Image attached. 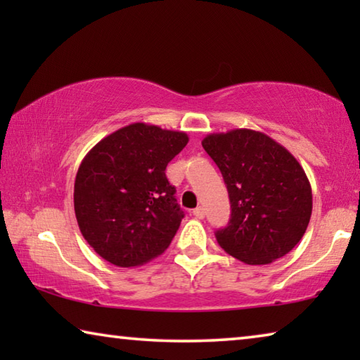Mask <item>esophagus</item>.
I'll return each mask as SVG.
<instances>
[{
	"label": "esophagus",
	"mask_w": 360,
	"mask_h": 360,
	"mask_svg": "<svg viewBox=\"0 0 360 360\" xmlns=\"http://www.w3.org/2000/svg\"><path fill=\"white\" fill-rule=\"evenodd\" d=\"M193 216L197 219H203L205 217V210L202 208V206H198V208L193 210Z\"/></svg>",
	"instance_id": "obj_1"
}]
</instances>
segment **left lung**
Listing matches in <instances>:
<instances>
[{
  "instance_id": "8db88e82",
  "label": "left lung",
  "mask_w": 360,
  "mask_h": 360,
  "mask_svg": "<svg viewBox=\"0 0 360 360\" xmlns=\"http://www.w3.org/2000/svg\"><path fill=\"white\" fill-rule=\"evenodd\" d=\"M202 146L227 184L231 214L216 240L248 265H266L290 252L307 231L313 193L290 152L265 133H211Z\"/></svg>"
}]
</instances>
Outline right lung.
Wrapping results in <instances>:
<instances>
[{"instance_id": "obj_1", "label": "right lung", "mask_w": 360, "mask_h": 360, "mask_svg": "<svg viewBox=\"0 0 360 360\" xmlns=\"http://www.w3.org/2000/svg\"><path fill=\"white\" fill-rule=\"evenodd\" d=\"M187 143L184 131L136 122L87 152L75 181V212L100 257L115 266H138L169 246L184 211L165 169Z\"/></svg>"}]
</instances>
